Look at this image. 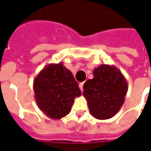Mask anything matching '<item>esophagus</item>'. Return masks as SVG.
<instances>
[{
    "instance_id": "esophagus-1",
    "label": "esophagus",
    "mask_w": 151,
    "mask_h": 151,
    "mask_svg": "<svg viewBox=\"0 0 151 151\" xmlns=\"http://www.w3.org/2000/svg\"><path fill=\"white\" fill-rule=\"evenodd\" d=\"M83 85H84V82H80L79 83V87H80V89H81V91H83Z\"/></svg>"
}]
</instances>
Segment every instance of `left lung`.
I'll return each instance as SVG.
<instances>
[{
	"instance_id": "left-lung-1",
	"label": "left lung",
	"mask_w": 151,
	"mask_h": 151,
	"mask_svg": "<svg viewBox=\"0 0 151 151\" xmlns=\"http://www.w3.org/2000/svg\"><path fill=\"white\" fill-rule=\"evenodd\" d=\"M93 79L83 85V95L89 110L98 120L113 117L122 107L128 91V83L115 65H101L93 71Z\"/></svg>"
}]
</instances>
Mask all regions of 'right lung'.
Wrapping results in <instances>:
<instances>
[{
    "label": "right lung",
    "instance_id": "add662e5",
    "mask_svg": "<svg viewBox=\"0 0 151 151\" xmlns=\"http://www.w3.org/2000/svg\"><path fill=\"white\" fill-rule=\"evenodd\" d=\"M33 88L39 108L54 120L68 115L74 99L82 95L73 73L62 62L45 66L35 77Z\"/></svg>",
    "mask_w": 151,
    "mask_h": 151
}]
</instances>
